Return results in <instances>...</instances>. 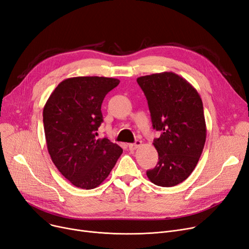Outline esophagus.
Listing matches in <instances>:
<instances>
[{"label":"esophagus","mask_w":249,"mask_h":249,"mask_svg":"<svg viewBox=\"0 0 249 249\" xmlns=\"http://www.w3.org/2000/svg\"><path fill=\"white\" fill-rule=\"evenodd\" d=\"M142 142H140V140H136L135 143H131V144H129V145H128V147H129V149H130V150H135V149L139 148V147L142 146Z\"/></svg>","instance_id":"1"}]
</instances>
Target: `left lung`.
<instances>
[{
	"label": "left lung",
	"instance_id": "left-lung-1",
	"mask_svg": "<svg viewBox=\"0 0 249 249\" xmlns=\"http://www.w3.org/2000/svg\"><path fill=\"white\" fill-rule=\"evenodd\" d=\"M153 127L160 132L154 140L159 161L146 172L154 184L172 187L196 169L207 138L203 106L197 90L173 72L140 76Z\"/></svg>",
	"mask_w": 249,
	"mask_h": 249
}]
</instances>
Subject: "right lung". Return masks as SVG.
Here are the masks:
<instances>
[{"instance_id":"obj_1","label":"right lung","mask_w":249,"mask_h":249,"mask_svg":"<svg viewBox=\"0 0 249 249\" xmlns=\"http://www.w3.org/2000/svg\"><path fill=\"white\" fill-rule=\"evenodd\" d=\"M116 78L78 76L63 80L48 99L42 117L48 151L61 174L74 186L93 189L109 176L123 149L96 138L106 94Z\"/></svg>"}]
</instances>
